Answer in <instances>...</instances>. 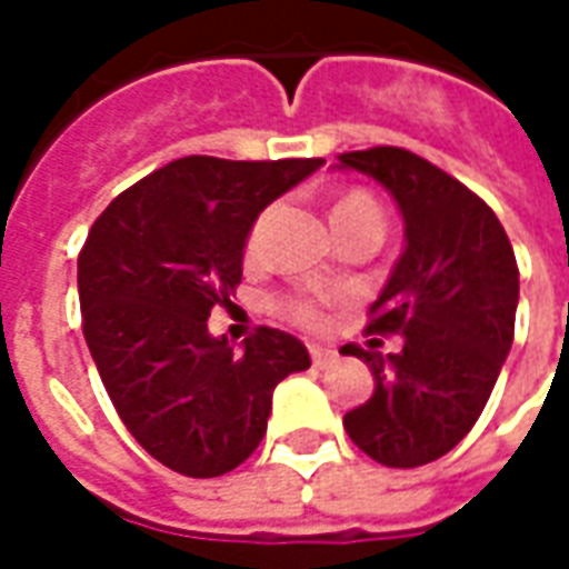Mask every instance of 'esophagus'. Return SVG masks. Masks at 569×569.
I'll list each match as a JSON object with an SVG mask.
<instances>
[{"instance_id":"1","label":"esophagus","mask_w":569,"mask_h":569,"mask_svg":"<svg viewBox=\"0 0 569 569\" xmlns=\"http://www.w3.org/2000/svg\"><path fill=\"white\" fill-rule=\"evenodd\" d=\"M335 357H338V353L329 350V347L310 345V359H313V366H317V369H329V366L335 362Z\"/></svg>"}]
</instances>
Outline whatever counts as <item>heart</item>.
<instances>
[{
  "instance_id": "heart-1",
  "label": "heart",
  "mask_w": 569,
  "mask_h": 569,
  "mask_svg": "<svg viewBox=\"0 0 569 569\" xmlns=\"http://www.w3.org/2000/svg\"><path fill=\"white\" fill-rule=\"evenodd\" d=\"M345 219H375V222L383 224V216H381V207L369 198V194H362V191H350L345 198L335 203L332 210V222H345ZM261 231H264V219L252 224V231L247 237V256L252 259L261 247ZM289 320L301 322V326H317L320 322V310L313 301H305V298H289L280 305Z\"/></svg>"
}]
</instances>
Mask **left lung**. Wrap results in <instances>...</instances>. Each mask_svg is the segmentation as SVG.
<instances>
[{
	"label": "left lung",
	"instance_id": "left-lung-1",
	"mask_svg": "<svg viewBox=\"0 0 569 569\" xmlns=\"http://www.w3.org/2000/svg\"><path fill=\"white\" fill-rule=\"evenodd\" d=\"M335 167L381 182L406 224L369 322V332L402 335V350H341L375 375V393L347 411L345 429L371 460L415 469L476 427L500 378L518 310L512 243L485 200L411 151H347Z\"/></svg>",
	"mask_w": 569,
	"mask_h": 569
}]
</instances>
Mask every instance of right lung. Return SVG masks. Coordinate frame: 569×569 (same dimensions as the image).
I'll return each instance as SVG.
<instances>
[{"label":"right lung","mask_w":569,"mask_h":569,"mask_svg":"<svg viewBox=\"0 0 569 569\" xmlns=\"http://www.w3.org/2000/svg\"><path fill=\"white\" fill-rule=\"evenodd\" d=\"M322 163L179 158L118 194L84 240L88 350L130 436L173 472L216 478L243 463L273 387L310 369L296 335L261 326L234 350L207 320L234 296L259 212Z\"/></svg>","instance_id":"add662e5"}]
</instances>
